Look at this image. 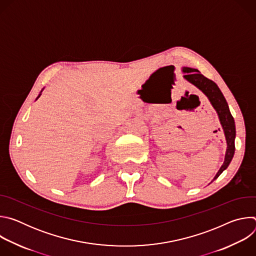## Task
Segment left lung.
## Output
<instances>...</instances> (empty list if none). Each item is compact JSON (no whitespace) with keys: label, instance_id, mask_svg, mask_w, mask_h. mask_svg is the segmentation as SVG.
<instances>
[{"label":"left lung","instance_id":"left-lung-1","mask_svg":"<svg viewBox=\"0 0 256 256\" xmlns=\"http://www.w3.org/2000/svg\"><path fill=\"white\" fill-rule=\"evenodd\" d=\"M182 72H184V78L194 85L196 88H198L210 100V104L214 108V110L218 114V120H220L221 126L223 128L226 142H227V151L225 155V161L223 165L221 166L220 170L218 171L212 182L216 179L221 173L227 169L229 166L235 152V136H236V128H235V122L234 118L230 112V109L228 106V103L221 92L218 89V85L212 82V80L206 78L204 75H202L200 70L184 66L182 68Z\"/></svg>","mask_w":256,"mask_h":256}]
</instances>
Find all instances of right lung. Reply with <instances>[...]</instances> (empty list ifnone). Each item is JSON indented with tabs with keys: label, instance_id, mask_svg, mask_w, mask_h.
Wrapping results in <instances>:
<instances>
[{
	"label": "right lung",
	"instance_id": "add662e5",
	"mask_svg": "<svg viewBox=\"0 0 256 256\" xmlns=\"http://www.w3.org/2000/svg\"><path fill=\"white\" fill-rule=\"evenodd\" d=\"M40 95H42V94H40V95H38V97H40ZM38 98H36V99H38Z\"/></svg>",
	"mask_w": 256,
	"mask_h": 256
}]
</instances>
